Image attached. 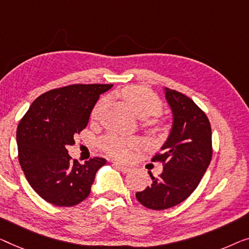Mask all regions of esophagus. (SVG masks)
I'll use <instances>...</instances> for the list:
<instances>
[{"label":"esophagus","instance_id":"esophagus-1","mask_svg":"<svg viewBox=\"0 0 249 249\" xmlns=\"http://www.w3.org/2000/svg\"><path fill=\"white\" fill-rule=\"evenodd\" d=\"M114 165H115V168L118 169V170H120V171H122L123 173H127V172L131 171V168H129V166L122 165V164H120V163H116V162H115V163H114Z\"/></svg>","mask_w":249,"mask_h":249}]
</instances>
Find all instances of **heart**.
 I'll return each instance as SVG.
<instances>
[{
	"label": "heart",
	"instance_id": "1",
	"mask_svg": "<svg viewBox=\"0 0 249 249\" xmlns=\"http://www.w3.org/2000/svg\"><path fill=\"white\" fill-rule=\"evenodd\" d=\"M121 96L141 117L157 115L162 110L161 98L147 87L132 85V86L122 89ZM104 106H105V98H101L95 104L91 110L92 120H97ZM147 125L151 133H153L154 135H161L166 128L165 122L159 118H154ZM140 144V141L136 137L121 135L117 133H108L99 140V147L108 157L117 159V160H127L132 150L139 147Z\"/></svg>",
	"mask_w": 249,
	"mask_h": 249
}]
</instances>
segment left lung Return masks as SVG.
I'll list each match as a JSON object with an SVG mask.
<instances>
[{"instance_id":"1","label":"left lung","mask_w":249,"mask_h":249,"mask_svg":"<svg viewBox=\"0 0 249 249\" xmlns=\"http://www.w3.org/2000/svg\"><path fill=\"white\" fill-rule=\"evenodd\" d=\"M165 97L173 113L171 133L152 162H160L163 171L152 178V184L136 192V199L152 210L179 205L196 190L213 158L211 126L196 104L171 88Z\"/></svg>"}]
</instances>
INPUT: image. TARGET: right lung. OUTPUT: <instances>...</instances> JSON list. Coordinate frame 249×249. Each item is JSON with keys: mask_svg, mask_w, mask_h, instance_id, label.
Masks as SVG:
<instances>
[{"mask_svg": "<svg viewBox=\"0 0 249 249\" xmlns=\"http://www.w3.org/2000/svg\"><path fill=\"white\" fill-rule=\"evenodd\" d=\"M112 84H73L39 96L17 129L18 162L28 182L43 200L71 207L90 194L96 172L106 163L92 158L79 164L68 154L73 135L86 127L99 96Z\"/></svg>", "mask_w": 249, "mask_h": 249, "instance_id": "right-lung-1", "label": "right lung"}]
</instances>
